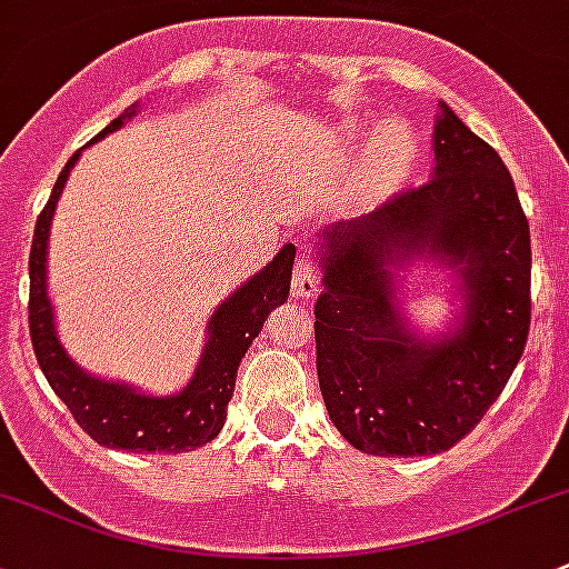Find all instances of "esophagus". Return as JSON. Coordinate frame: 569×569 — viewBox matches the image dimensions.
I'll use <instances>...</instances> for the list:
<instances>
[{
	"label": "esophagus",
	"instance_id": "obj_1",
	"mask_svg": "<svg viewBox=\"0 0 569 569\" xmlns=\"http://www.w3.org/2000/svg\"><path fill=\"white\" fill-rule=\"evenodd\" d=\"M319 291H321L319 267L302 256L295 267V278H291V295H295L297 300H313Z\"/></svg>",
	"mask_w": 569,
	"mask_h": 569
}]
</instances>
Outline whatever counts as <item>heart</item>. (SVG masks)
Listing matches in <instances>:
<instances>
[{"instance_id": "1", "label": "heart", "mask_w": 569, "mask_h": 569, "mask_svg": "<svg viewBox=\"0 0 569 569\" xmlns=\"http://www.w3.org/2000/svg\"><path fill=\"white\" fill-rule=\"evenodd\" d=\"M357 133L355 130H346L343 143H355ZM417 139L415 130L406 122L390 119V122L379 124L376 130L373 143H370V158H373V171L379 177H398L409 169V163L415 160Z\"/></svg>"}]
</instances>
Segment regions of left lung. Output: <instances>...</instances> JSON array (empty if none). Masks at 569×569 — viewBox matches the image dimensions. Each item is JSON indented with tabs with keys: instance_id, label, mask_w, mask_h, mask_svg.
<instances>
[{
	"instance_id": "left-lung-1",
	"label": "left lung",
	"mask_w": 569,
	"mask_h": 569,
	"mask_svg": "<svg viewBox=\"0 0 569 569\" xmlns=\"http://www.w3.org/2000/svg\"><path fill=\"white\" fill-rule=\"evenodd\" d=\"M316 248V368L332 426L368 456L456 447L505 390L529 335V223L499 152L439 103L428 182L325 226ZM417 260L453 274L445 333L405 316L399 283Z\"/></svg>"
}]
</instances>
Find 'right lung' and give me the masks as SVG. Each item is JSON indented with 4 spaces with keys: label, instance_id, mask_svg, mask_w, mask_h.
<instances>
[{
    "label": "right lung",
    "instance_id": "right-lung-1",
    "mask_svg": "<svg viewBox=\"0 0 569 569\" xmlns=\"http://www.w3.org/2000/svg\"><path fill=\"white\" fill-rule=\"evenodd\" d=\"M139 103L124 109L98 139H106L136 117ZM87 143V147H89ZM83 147V149H87ZM83 149L68 160L40 212L29 253V332L34 357L51 390L59 395L76 422L98 445L128 452H188L204 447L223 430L226 406L237 385V368L264 327L267 316L289 300L295 244H283L264 269L244 280L234 295L226 297L207 321V340L188 385L174 395H152L124 381L92 376L64 351L48 297V239L51 220L64 182Z\"/></svg>",
    "mask_w": 569,
    "mask_h": 569
}]
</instances>
